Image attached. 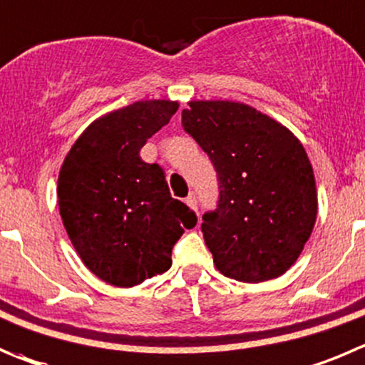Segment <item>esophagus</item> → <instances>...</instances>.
<instances>
[{"mask_svg": "<svg viewBox=\"0 0 365 365\" xmlns=\"http://www.w3.org/2000/svg\"><path fill=\"white\" fill-rule=\"evenodd\" d=\"M186 204H188L192 210H197V204H199V200H197V193L195 192H192L188 197H186Z\"/></svg>", "mask_w": 365, "mask_h": 365, "instance_id": "34e87169", "label": "esophagus"}]
</instances>
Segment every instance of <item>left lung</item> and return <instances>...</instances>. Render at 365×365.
<instances>
[{
    "label": "left lung",
    "instance_id": "1",
    "mask_svg": "<svg viewBox=\"0 0 365 365\" xmlns=\"http://www.w3.org/2000/svg\"><path fill=\"white\" fill-rule=\"evenodd\" d=\"M182 128L217 172V207L202 215L217 269L244 283L287 272L317 217L314 170L299 140L267 114L224 100L190 102Z\"/></svg>",
    "mask_w": 365,
    "mask_h": 365
}]
</instances>
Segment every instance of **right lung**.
I'll return each mask as SVG.
<instances>
[{
  "label": "right lung",
  "mask_w": 365,
  "mask_h": 365,
  "mask_svg": "<svg viewBox=\"0 0 365 365\" xmlns=\"http://www.w3.org/2000/svg\"><path fill=\"white\" fill-rule=\"evenodd\" d=\"M177 102H136L100 118L62 163L57 197L73 247L95 276L134 287L172 267V249L197 215L172 199L165 170L141 159Z\"/></svg>",
  "instance_id": "obj_1"
}]
</instances>
